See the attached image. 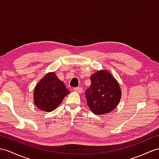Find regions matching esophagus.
I'll return each mask as SVG.
<instances>
[{"instance_id": "obj_1", "label": "esophagus", "mask_w": 159, "mask_h": 159, "mask_svg": "<svg viewBox=\"0 0 159 159\" xmlns=\"http://www.w3.org/2000/svg\"><path fill=\"white\" fill-rule=\"evenodd\" d=\"M73 91L76 92L77 93H80H80H82L83 92V90L81 87H77V88H75L73 89Z\"/></svg>"}]
</instances>
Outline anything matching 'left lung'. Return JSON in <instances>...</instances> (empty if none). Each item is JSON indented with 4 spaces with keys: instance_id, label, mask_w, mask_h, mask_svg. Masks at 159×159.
Segmentation results:
<instances>
[{
    "instance_id": "obj_1",
    "label": "left lung",
    "mask_w": 159,
    "mask_h": 159,
    "mask_svg": "<svg viewBox=\"0 0 159 159\" xmlns=\"http://www.w3.org/2000/svg\"><path fill=\"white\" fill-rule=\"evenodd\" d=\"M90 87L86 91L88 106L96 115L113 111L121 98L119 84L109 71L100 70L90 76Z\"/></svg>"
}]
</instances>
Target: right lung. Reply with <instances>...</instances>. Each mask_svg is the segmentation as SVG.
<instances>
[{
    "label": "right lung",
    "instance_id": "add662e5",
    "mask_svg": "<svg viewBox=\"0 0 159 159\" xmlns=\"http://www.w3.org/2000/svg\"><path fill=\"white\" fill-rule=\"evenodd\" d=\"M69 92L55 72L46 73L34 91V102L38 109L50 112L55 109Z\"/></svg>",
    "mask_w": 159,
    "mask_h": 159
}]
</instances>
